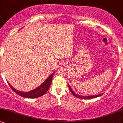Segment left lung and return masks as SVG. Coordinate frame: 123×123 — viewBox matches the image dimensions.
Here are the masks:
<instances>
[{
	"label": "left lung",
	"instance_id": "left-lung-1",
	"mask_svg": "<svg viewBox=\"0 0 123 123\" xmlns=\"http://www.w3.org/2000/svg\"><path fill=\"white\" fill-rule=\"evenodd\" d=\"M68 87H69V88L70 92H72V94H73V95L74 96V97H76V98H81V99H92V98H96V97H99V96L102 95L103 94H99V95H92V96H81V95H77V94H76L74 93V92L73 91V90H72V88H70V87L69 86V85L68 84Z\"/></svg>",
	"mask_w": 123,
	"mask_h": 123
}]
</instances>
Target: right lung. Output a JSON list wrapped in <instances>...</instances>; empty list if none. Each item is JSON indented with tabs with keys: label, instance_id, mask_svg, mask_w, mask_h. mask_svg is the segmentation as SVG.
<instances>
[{
	"label": "right lung",
	"instance_id": "1",
	"mask_svg": "<svg viewBox=\"0 0 123 123\" xmlns=\"http://www.w3.org/2000/svg\"><path fill=\"white\" fill-rule=\"evenodd\" d=\"M54 72L52 73L51 75L49 76V77L47 79V80L44 82L42 85H40L39 87L36 88L35 90H32V91H29L27 92H21V91H18V90H15L12 87V86L8 83V85L10 86V87L12 88V90L14 92H15L17 94H18V95L21 96L22 97H24V98H38V97H40L44 95L47 91L49 90V88H50V86L51 84L52 80H53V77Z\"/></svg>",
	"mask_w": 123,
	"mask_h": 123
}]
</instances>
